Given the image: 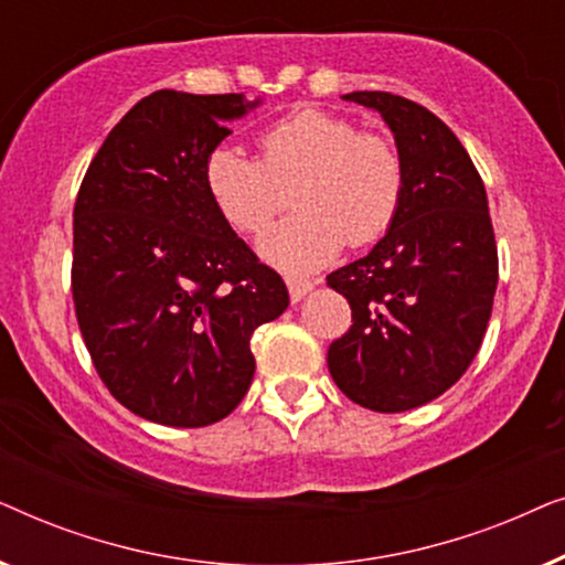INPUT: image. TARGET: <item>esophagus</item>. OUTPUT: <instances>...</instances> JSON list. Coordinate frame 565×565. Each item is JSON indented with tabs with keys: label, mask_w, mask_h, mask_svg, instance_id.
<instances>
[{
	"label": "esophagus",
	"mask_w": 565,
	"mask_h": 565,
	"mask_svg": "<svg viewBox=\"0 0 565 565\" xmlns=\"http://www.w3.org/2000/svg\"><path fill=\"white\" fill-rule=\"evenodd\" d=\"M313 288H316V282H311V280H288V290H290L292 303L303 300Z\"/></svg>",
	"instance_id": "1"
}]
</instances>
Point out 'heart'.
<instances>
[{
    "instance_id": "b5f03b06",
    "label": "heart",
    "mask_w": 565,
    "mask_h": 565,
    "mask_svg": "<svg viewBox=\"0 0 565 565\" xmlns=\"http://www.w3.org/2000/svg\"><path fill=\"white\" fill-rule=\"evenodd\" d=\"M259 153L221 143L205 161V190L231 228L259 234L296 184L298 215L267 231L259 252L288 273L327 265L350 242L365 246L396 221L404 198V161L385 136L360 134L352 120L298 110L259 136Z\"/></svg>"
}]
</instances>
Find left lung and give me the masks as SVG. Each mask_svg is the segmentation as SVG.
Here are the masks:
<instances>
[{
	"label": "left lung",
	"instance_id": "left-lung-1",
	"mask_svg": "<svg viewBox=\"0 0 565 565\" xmlns=\"http://www.w3.org/2000/svg\"><path fill=\"white\" fill-rule=\"evenodd\" d=\"M344 99L391 128L404 198L381 242L327 277L352 308L327 362L347 398L398 414L443 396L473 362L499 282L497 242L481 174L435 113L391 92Z\"/></svg>",
	"mask_w": 565,
	"mask_h": 565
}]
</instances>
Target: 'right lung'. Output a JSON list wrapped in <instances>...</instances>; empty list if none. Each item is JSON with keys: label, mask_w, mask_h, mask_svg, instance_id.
<instances>
[{"label": "right lung", "mask_w": 565, "mask_h": 565, "mask_svg": "<svg viewBox=\"0 0 565 565\" xmlns=\"http://www.w3.org/2000/svg\"><path fill=\"white\" fill-rule=\"evenodd\" d=\"M262 99L159 89L110 130L74 205L76 321L107 391L167 427L221 422L249 391V339L282 277L221 218L205 161Z\"/></svg>", "instance_id": "obj_1"}]
</instances>
